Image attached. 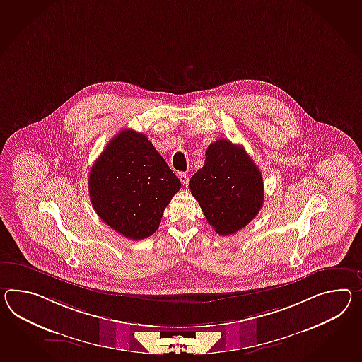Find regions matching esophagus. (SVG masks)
<instances>
[{
    "label": "esophagus",
    "instance_id": "obj_1",
    "mask_svg": "<svg viewBox=\"0 0 362 362\" xmlns=\"http://www.w3.org/2000/svg\"><path fill=\"white\" fill-rule=\"evenodd\" d=\"M179 179H180L182 185H185V187H187V185H189V175H188V174H185V173L179 174Z\"/></svg>",
    "mask_w": 362,
    "mask_h": 362
}]
</instances>
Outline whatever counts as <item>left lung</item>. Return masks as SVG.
<instances>
[{"label": "left lung", "instance_id": "left-lung-1", "mask_svg": "<svg viewBox=\"0 0 362 362\" xmlns=\"http://www.w3.org/2000/svg\"><path fill=\"white\" fill-rule=\"evenodd\" d=\"M208 223L220 235H231L255 218L264 203L263 177L240 145L213 142L203 168L189 182Z\"/></svg>", "mask_w": 362, "mask_h": 362}]
</instances>
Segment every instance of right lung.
Segmentation results:
<instances>
[{"mask_svg": "<svg viewBox=\"0 0 362 362\" xmlns=\"http://www.w3.org/2000/svg\"><path fill=\"white\" fill-rule=\"evenodd\" d=\"M180 185L148 137L132 129L108 142L88 174L90 200L100 220L133 240L156 233Z\"/></svg>", "mask_w": 362, "mask_h": 362, "instance_id": "add662e5", "label": "right lung"}]
</instances>
